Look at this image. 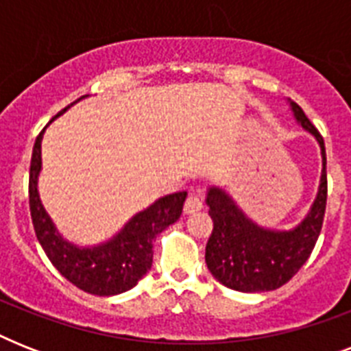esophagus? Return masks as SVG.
I'll return each instance as SVG.
<instances>
[{"instance_id": "obj_1", "label": "esophagus", "mask_w": 351, "mask_h": 351, "mask_svg": "<svg viewBox=\"0 0 351 351\" xmlns=\"http://www.w3.org/2000/svg\"><path fill=\"white\" fill-rule=\"evenodd\" d=\"M202 208H204L202 193L198 191V189L189 191V195H187L186 198V204H184V211H186L187 215H193V213H197V211H200Z\"/></svg>"}]
</instances>
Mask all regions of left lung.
<instances>
[{"instance_id":"8db88e82","label":"left lung","mask_w":351,"mask_h":351,"mask_svg":"<svg viewBox=\"0 0 351 351\" xmlns=\"http://www.w3.org/2000/svg\"><path fill=\"white\" fill-rule=\"evenodd\" d=\"M291 109L300 125L317 138L322 151L321 186L311 211L291 231L262 230L245 217L219 187L208 191L213 231L206 245V264L220 284L234 291H271L288 282L310 258L321 234L328 198L326 149L321 132L295 101Z\"/></svg>"}]
</instances>
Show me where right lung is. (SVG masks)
Returning a JSON list of instances; mask_svg holds the SVG:
<instances>
[{
	"label": "right lung",
	"instance_id": "1",
	"mask_svg": "<svg viewBox=\"0 0 351 351\" xmlns=\"http://www.w3.org/2000/svg\"><path fill=\"white\" fill-rule=\"evenodd\" d=\"M65 107L63 111H67ZM60 111L56 117H60ZM45 131V129H43ZM38 134L32 149L29 175L30 219L41 247L58 271L76 288L90 295L123 293L134 288L138 280L151 269L153 242L156 234L180 219L187 193H173L158 198L153 206L138 213L112 240L96 247H76L58 234L56 228L45 213L38 195V175L41 169V138Z\"/></svg>",
	"mask_w": 351,
	"mask_h": 351
}]
</instances>
